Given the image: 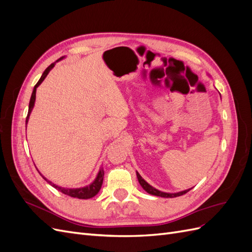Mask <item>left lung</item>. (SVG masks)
<instances>
[{
    "label": "left lung",
    "instance_id": "left-lung-1",
    "mask_svg": "<svg viewBox=\"0 0 252 252\" xmlns=\"http://www.w3.org/2000/svg\"><path fill=\"white\" fill-rule=\"evenodd\" d=\"M136 177H138V180H139V183L141 184V186L143 187V189L145 190V191H147L149 194H152V195H157V196H162V197H177V196H180V195H183L187 193L190 189L188 190H184V191H181V192H178V193H166V192H162L159 191V190L154 188L152 186H150L148 183L145 181L141 175L139 174V172H136Z\"/></svg>",
    "mask_w": 252,
    "mask_h": 252
}]
</instances>
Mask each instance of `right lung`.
Wrapping results in <instances>:
<instances>
[{"mask_svg": "<svg viewBox=\"0 0 252 252\" xmlns=\"http://www.w3.org/2000/svg\"><path fill=\"white\" fill-rule=\"evenodd\" d=\"M61 59H62V58H61ZM61 59H59L58 61H60ZM58 61H57V62H58ZM57 62L52 63L50 66H48V67L46 68V69H45L44 73L42 74L41 79L39 80V82L36 83V85H35V86H34V88H33L32 94V97H30V102H29V109H28L27 118H26V125H27V122H28V119H29V114H30V112H32V108H33V105H34V101H35V91H36V88H37V86H39L40 84L44 81V79L47 77L48 72L50 71L51 68H53V66H55V64H56ZM42 177H43V175H42ZM103 178H104V170H103V169H101V170H100V172L97 173V177H96V179L94 181L93 184H90L89 186L83 187V188H78V189H68V188H62V187H59V186H57V185H55V184H52L51 182H49L48 180H46V179H45V178L43 177V179H44L45 181L48 182L49 184H50L52 187H55L57 190H59V191L63 192L64 194H67V195H69V196H71V197H77V199H82V200L91 199V197H94V195H96V194H97V192L100 191V189H101L102 184H103Z\"/></svg>", "mask_w": 252, "mask_h": 252, "instance_id": "add662e5", "label": "right lung"}]
</instances>
